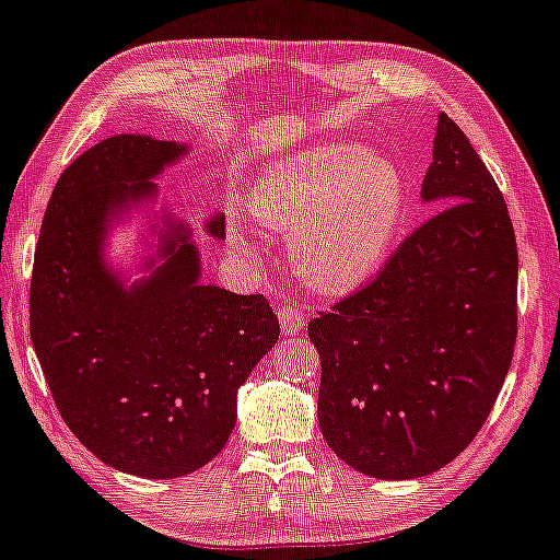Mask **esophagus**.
Here are the masks:
<instances>
[{
    "instance_id": "obj_1",
    "label": "esophagus",
    "mask_w": 560,
    "mask_h": 560,
    "mask_svg": "<svg viewBox=\"0 0 560 560\" xmlns=\"http://www.w3.org/2000/svg\"><path fill=\"white\" fill-rule=\"evenodd\" d=\"M279 323H281V330L287 332H296L304 328V323H307V317H304L302 307H296V304H281L279 307Z\"/></svg>"
}]
</instances>
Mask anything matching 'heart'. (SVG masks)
Listing matches in <instances>:
<instances>
[{
  "label": "heart",
  "instance_id": "obj_1",
  "mask_svg": "<svg viewBox=\"0 0 560 560\" xmlns=\"http://www.w3.org/2000/svg\"><path fill=\"white\" fill-rule=\"evenodd\" d=\"M247 209L289 235V260L304 287L338 296L387 266L408 219V183L387 154L325 141L266 162Z\"/></svg>",
  "mask_w": 560,
  "mask_h": 560
}]
</instances>
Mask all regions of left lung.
Segmentation results:
<instances>
[{
	"instance_id": "1",
	"label": "left lung",
	"mask_w": 560,
	"mask_h": 560,
	"mask_svg": "<svg viewBox=\"0 0 560 560\" xmlns=\"http://www.w3.org/2000/svg\"><path fill=\"white\" fill-rule=\"evenodd\" d=\"M421 201L442 211L370 287L310 323L325 442L349 468L380 480L423 478L468 447L516 341L512 219L447 113L436 118Z\"/></svg>"
}]
</instances>
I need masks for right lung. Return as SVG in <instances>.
<instances>
[{
	"label": "right lung",
	"mask_w": 560,
	"mask_h": 560,
	"mask_svg": "<svg viewBox=\"0 0 560 560\" xmlns=\"http://www.w3.org/2000/svg\"><path fill=\"white\" fill-rule=\"evenodd\" d=\"M188 152L118 133L80 154L48 201L31 284L33 349L61 419L105 465L154 480L222 452L237 390L279 341L264 294L203 284L194 224L160 201L154 180ZM133 221L138 258L110 259L112 235ZM201 230L222 243L224 214Z\"/></svg>",
	"instance_id": "obj_1"
}]
</instances>
